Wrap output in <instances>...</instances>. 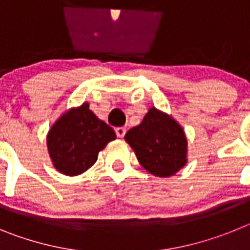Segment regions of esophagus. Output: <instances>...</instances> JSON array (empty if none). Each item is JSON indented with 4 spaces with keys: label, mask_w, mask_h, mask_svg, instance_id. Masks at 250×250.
<instances>
[{
    "label": "esophagus",
    "mask_w": 250,
    "mask_h": 250,
    "mask_svg": "<svg viewBox=\"0 0 250 250\" xmlns=\"http://www.w3.org/2000/svg\"><path fill=\"white\" fill-rule=\"evenodd\" d=\"M115 132H116L118 138L123 139L124 136H125V134H126V129H125V127H118V129L115 130Z\"/></svg>",
    "instance_id": "1"
}]
</instances>
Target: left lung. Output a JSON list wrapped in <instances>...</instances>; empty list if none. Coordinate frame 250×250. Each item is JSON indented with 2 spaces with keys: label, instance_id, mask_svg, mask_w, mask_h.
Returning <instances> with one entry per match:
<instances>
[{
  "label": "left lung",
  "instance_id": "obj_1",
  "mask_svg": "<svg viewBox=\"0 0 250 250\" xmlns=\"http://www.w3.org/2000/svg\"><path fill=\"white\" fill-rule=\"evenodd\" d=\"M125 141L141 167L159 178L174 175L188 163V140L182 125L155 107H150L140 125L126 132Z\"/></svg>",
  "mask_w": 250,
  "mask_h": 250
}]
</instances>
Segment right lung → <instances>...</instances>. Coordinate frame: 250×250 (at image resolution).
Returning a JSON list of instances; mask_svg holds the SVG:
<instances>
[{"label": "right lung", "instance_id": "1", "mask_svg": "<svg viewBox=\"0 0 250 250\" xmlns=\"http://www.w3.org/2000/svg\"><path fill=\"white\" fill-rule=\"evenodd\" d=\"M114 129L89 109V103L63 112L48 130L47 150L55 169L76 176L96 163L99 152L115 140Z\"/></svg>", "mask_w": 250, "mask_h": 250}]
</instances>
